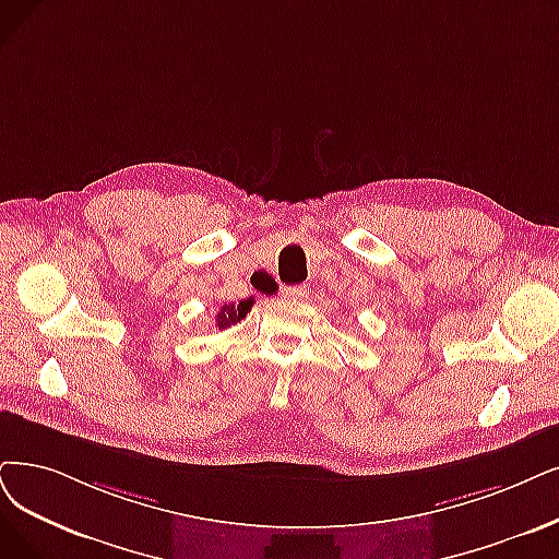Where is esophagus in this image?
I'll use <instances>...</instances> for the list:
<instances>
[{
	"instance_id": "34e87169",
	"label": "esophagus",
	"mask_w": 559,
	"mask_h": 559,
	"mask_svg": "<svg viewBox=\"0 0 559 559\" xmlns=\"http://www.w3.org/2000/svg\"><path fill=\"white\" fill-rule=\"evenodd\" d=\"M282 296H284V298H294V300H298V298H307V296H309V286H305V284H298V286H284V288H282Z\"/></svg>"
}]
</instances>
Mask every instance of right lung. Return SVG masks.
<instances>
[{
	"label": "right lung",
	"instance_id": "1",
	"mask_svg": "<svg viewBox=\"0 0 559 559\" xmlns=\"http://www.w3.org/2000/svg\"><path fill=\"white\" fill-rule=\"evenodd\" d=\"M252 298L250 300H240L238 305L236 302H229V305H222L219 311L215 314V328L225 330V328H231L234 323H240L245 317H248V311L252 309Z\"/></svg>",
	"mask_w": 559,
	"mask_h": 559
}]
</instances>
